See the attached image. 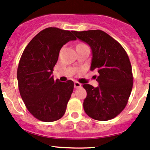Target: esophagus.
<instances>
[{
    "mask_svg": "<svg viewBox=\"0 0 150 150\" xmlns=\"http://www.w3.org/2000/svg\"><path fill=\"white\" fill-rule=\"evenodd\" d=\"M74 86H75V88H80V87H81V84L78 83V82H75V83H74Z\"/></svg>",
    "mask_w": 150,
    "mask_h": 150,
    "instance_id": "34e87169",
    "label": "esophagus"
}]
</instances>
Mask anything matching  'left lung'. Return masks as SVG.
I'll use <instances>...</instances> for the list:
<instances>
[{
  "mask_svg": "<svg viewBox=\"0 0 150 150\" xmlns=\"http://www.w3.org/2000/svg\"><path fill=\"white\" fill-rule=\"evenodd\" d=\"M92 50L90 70H98L97 88L85 84L83 108L90 117L107 121L117 116L127 104L133 85L129 57L119 42L100 30L72 31ZM96 78V77H95Z\"/></svg>",
  "mask_w": 150,
  "mask_h": 150,
  "instance_id": "8db88e82",
  "label": "left lung"
}]
</instances>
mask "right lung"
I'll list each match as a JSON object with an SVG mask.
<instances>
[{"mask_svg": "<svg viewBox=\"0 0 150 150\" xmlns=\"http://www.w3.org/2000/svg\"><path fill=\"white\" fill-rule=\"evenodd\" d=\"M75 40L72 31L47 28L30 41L20 59L17 70L20 94L28 110L39 120L56 121L65 114L74 83L55 80L52 74L60 49Z\"/></svg>", "mask_w": 150, "mask_h": 150, "instance_id": "obj_1", "label": "right lung"}]
</instances>
